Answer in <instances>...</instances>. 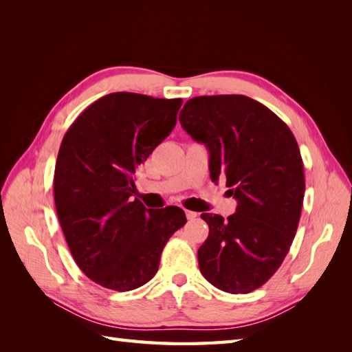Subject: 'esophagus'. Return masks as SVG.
<instances>
[{
  "label": "esophagus",
  "mask_w": 352,
  "mask_h": 352,
  "mask_svg": "<svg viewBox=\"0 0 352 352\" xmlns=\"http://www.w3.org/2000/svg\"><path fill=\"white\" fill-rule=\"evenodd\" d=\"M185 214H186L188 220H194L198 216V212L197 211H190V210H185Z\"/></svg>",
  "instance_id": "34e87169"
}]
</instances>
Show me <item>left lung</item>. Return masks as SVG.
Returning <instances> with one entry per match:
<instances>
[{
	"instance_id": "left-lung-1",
	"label": "left lung",
	"mask_w": 352,
	"mask_h": 352,
	"mask_svg": "<svg viewBox=\"0 0 352 352\" xmlns=\"http://www.w3.org/2000/svg\"><path fill=\"white\" fill-rule=\"evenodd\" d=\"M180 124L210 151V177L238 201L226 220L204 212L202 276L229 294H250L278 272L298 229L305 192L300 148L289 127L245 95L189 100Z\"/></svg>"
}]
</instances>
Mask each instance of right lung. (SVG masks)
<instances>
[{
  "mask_svg": "<svg viewBox=\"0 0 352 352\" xmlns=\"http://www.w3.org/2000/svg\"><path fill=\"white\" fill-rule=\"evenodd\" d=\"M182 100L113 92L85 109L63 138L54 172L60 226L79 269L107 289L145 285L186 223L182 208H145L135 175L176 124Z\"/></svg>",
  "mask_w": 352,
  "mask_h": 352,
  "instance_id": "1",
  "label": "right lung"
}]
</instances>
